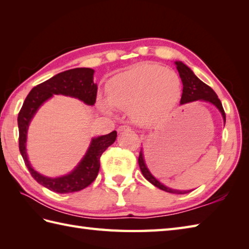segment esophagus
Wrapping results in <instances>:
<instances>
[{"mask_svg":"<svg viewBox=\"0 0 249 249\" xmlns=\"http://www.w3.org/2000/svg\"><path fill=\"white\" fill-rule=\"evenodd\" d=\"M126 130H130V127H129L128 125H121V126H119V128H118L119 133H122V131H126Z\"/></svg>","mask_w":249,"mask_h":249,"instance_id":"34e87169","label":"esophagus"}]
</instances>
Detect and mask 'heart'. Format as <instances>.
Returning a JSON list of instances; mask_svg holds the SVG:
<instances>
[{"mask_svg":"<svg viewBox=\"0 0 249 249\" xmlns=\"http://www.w3.org/2000/svg\"><path fill=\"white\" fill-rule=\"evenodd\" d=\"M181 94L182 81L176 71L143 62L111 79L108 102L102 100L100 105L105 110H129L137 123L149 124L170 112Z\"/></svg>","mask_w":249,"mask_h":249,"instance_id":"1","label":"heart"}]
</instances>
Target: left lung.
Returning a JSON list of instances; mask_svg holds the SVG:
<instances>
[{
    "instance_id": "8db88e82",
    "label": "left lung",
    "mask_w": 249,
    "mask_h": 249,
    "mask_svg": "<svg viewBox=\"0 0 249 249\" xmlns=\"http://www.w3.org/2000/svg\"><path fill=\"white\" fill-rule=\"evenodd\" d=\"M176 65L183 83V93L181 97V104H187L190 102H195V100H198V99L205 100V102L213 104L215 107L220 111V113L224 118V121L226 122V113L223 108V105H221V102L219 100L217 95H216V93L213 91V89L209 87L208 84H205L204 82L201 81L200 79L193 72V71L185 65L184 63L178 61V62H176ZM138 162H139L140 170L142 174H143V177L150 183L154 185V186L171 194L183 195V194L190 193V190H178V189L169 188L165 186V185H162L160 181H157V179L152 176V173L149 171V169H147L145 165L142 150L140 151Z\"/></svg>"
}]
</instances>
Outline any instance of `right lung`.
Listing matches in <instances>:
<instances>
[{
    "mask_svg": "<svg viewBox=\"0 0 249 249\" xmlns=\"http://www.w3.org/2000/svg\"><path fill=\"white\" fill-rule=\"evenodd\" d=\"M94 71L92 68H73L65 71L50 78L38 86L31 89L22 105L18 114V128H19V150L26 168L29 169L31 176L37 183L43 185L52 192L59 194H68L79 192L88 187L96 178L99 167L100 156L113 143L116 139V131L110 134L93 138L86 155L79 165L73 170L64 177L47 178L36 172L32 168L26 155V134L31 120L38 108L52 95H65V96L75 97L82 100L84 104L93 106L96 103L97 86L93 81Z\"/></svg>",
    "mask_w": 249,
    "mask_h": 249,
    "instance_id": "1",
    "label": "right lung"
}]
</instances>
